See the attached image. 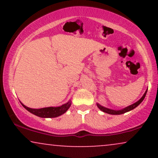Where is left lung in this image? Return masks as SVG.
I'll return each mask as SVG.
<instances>
[{"label":"left lung","mask_w":158,"mask_h":158,"mask_svg":"<svg viewBox=\"0 0 158 158\" xmlns=\"http://www.w3.org/2000/svg\"><path fill=\"white\" fill-rule=\"evenodd\" d=\"M146 93H147V90H146V92H145V94H143V97L140 98V99H139V100L137 101V102H136L135 103H134V104L131 105V106L126 107V108H123V109H121V110H117L109 109V108H105V107L100 106V105L98 104V103L97 104V106L98 108H99V109L102 110V111L105 112V113L109 114H113V115H118V114H124V113H126V112H128V111H130V110H133L134 108H136V107L138 106L139 105L143 102V99H144V98H145V97H146Z\"/></svg>","instance_id":"obj_1"}]
</instances>
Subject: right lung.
Returning a JSON list of instances; mask_svg holds the SVG:
<instances>
[{"label": "right lung", "mask_w": 158, "mask_h": 158, "mask_svg": "<svg viewBox=\"0 0 158 158\" xmlns=\"http://www.w3.org/2000/svg\"><path fill=\"white\" fill-rule=\"evenodd\" d=\"M21 105L29 112L35 114L38 117H42V118H52V117H57L61 115V114H64L68 110L70 106H71V101L70 100L69 102L59 107H48V108H39V109L28 108V107L25 106L22 103H21Z\"/></svg>", "instance_id": "add662e5"}]
</instances>
